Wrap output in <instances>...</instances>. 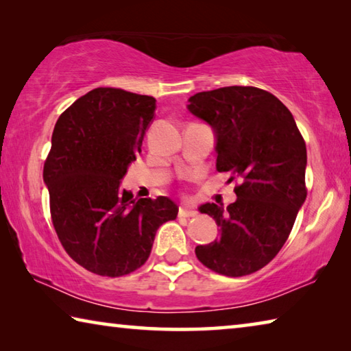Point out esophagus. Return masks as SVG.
<instances>
[{"mask_svg":"<svg viewBox=\"0 0 351 351\" xmlns=\"http://www.w3.org/2000/svg\"><path fill=\"white\" fill-rule=\"evenodd\" d=\"M195 214L197 213L188 206H180V210H179V216H182V217H194Z\"/></svg>","mask_w":351,"mask_h":351,"instance_id":"1","label":"esophagus"}]
</instances>
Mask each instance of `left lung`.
<instances>
[{"instance_id":"8db88e82","label":"left lung","mask_w":351,"mask_h":351,"mask_svg":"<svg viewBox=\"0 0 351 351\" xmlns=\"http://www.w3.org/2000/svg\"><path fill=\"white\" fill-rule=\"evenodd\" d=\"M188 103L213 129L217 171L242 180L234 204L199 206L220 237L195 247V256L219 274H251L284 247L306 199L305 141L285 104L253 86L199 92Z\"/></svg>"}]
</instances>
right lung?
Returning a JSON list of instances; mask_svg holds the SVG:
<instances>
[{"instance_id": "obj_1", "label": "right lung", "mask_w": 351, "mask_h": 351, "mask_svg": "<svg viewBox=\"0 0 351 351\" xmlns=\"http://www.w3.org/2000/svg\"><path fill=\"white\" fill-rule=\"evenodd\" d=\"M156 108L154 97L97 88L55 123L43 171L52 222L67 254L90 273L135 271L149 257L160 225L179 213L169 197L134 200L121 188Z\"/></svg>"}]
</instances>
